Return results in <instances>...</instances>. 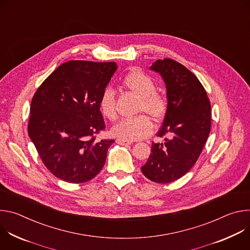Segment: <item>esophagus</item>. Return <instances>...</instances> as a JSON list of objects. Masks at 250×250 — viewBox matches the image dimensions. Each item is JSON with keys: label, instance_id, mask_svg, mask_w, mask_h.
<instances>
[{"label": "esophagus", "instance_id": "34e87169", "mask_svg": "<svg viewBox=\"0 0 250 250\" xmlns=\"http://www.w3.org/2000/svg\"><path fill=\"white\" fill-rule=\"evenodd\" d=\"M117 144L120 146H129L131 142L128 140H123V139H117Z\"/></svg>", "mask_w": 250, "mask_h": 250}]
</instances>
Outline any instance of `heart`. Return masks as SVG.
<instances>
[{"label":"heart","instance_id":"1","mask_svg":"<svg viewBox=\"0 0 250 250\" xmlns=\"http://www.w3.org/2000/svg\"><path fill=\"white\" fill-rule=\"evenodd\" d=\"M123 85L140 97L138 113L148 114L153 120H162L168 110L166 97L156 92L153 79L139 70H132L123 79ZM99 108L102 115L108 120L117 117L115 92L112 88H105L99 99ZM153 130L151 120L146 115L121 120L112 127V134L123 140H137L148 136Z\"/></svg>","mask_w":250,"mask_h":250}]
</instances>
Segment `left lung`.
Returning <instances> with one entry per match:
<instances>
[{
	"label": "left lung",
	"mask_w": 250,
	"mask_h": 250,
	"mask_svg": "<svg viewBox=\"0 0 250 250\" xmlns=\"http://www.w3.org/2000/svg\"><path fill=\"white\" fill-rule=\"evenodd\" d=\"M150 69L166 85L168 110L151 154L141 167L156 183H170L185 175L197 162L210 130V103L199 79L184 65L170 58L156 60Z\"/></svg>",
	"instance_id": "obj_1"
}]
</instances>
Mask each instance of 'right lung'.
Returning <instances> with one entry per match:
<instances>
[{
	"instance_id": "add662e5",
	"label": "right lung",
	"mask_w": 250,
	"mask_h": 250,
	"mask_svg": "<svg viewBox=\"0 0 250 250\" xmlns=\"http://www.w3.org/2000/svg\"><path fill=\"white\" fill-rule=\"evenodd\" d=\"M117 68L116 62L68 61L31 100L28 135L45 167L65 182H87L104 167L115 140L96 138L104 129L99 99Z\"/></svg>"
}]
</instances>
